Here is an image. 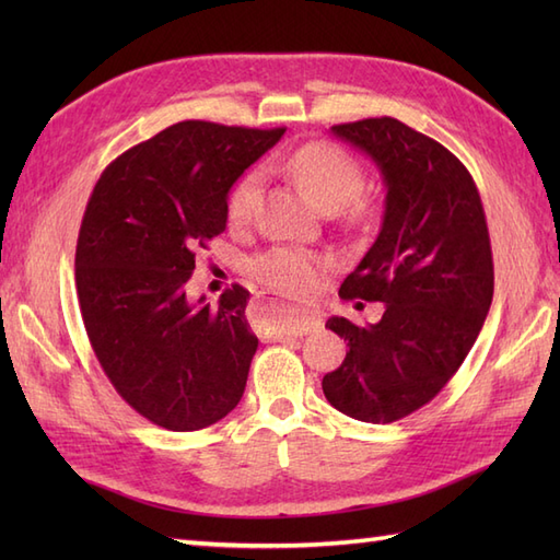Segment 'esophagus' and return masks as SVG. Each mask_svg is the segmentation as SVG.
Masks as SVG:
<instances>
[{
  "label": "esophagus",
  "instance_id": "esophagus-1",
  "mask_svg": "<svg viewBox=\"0 0 560 560\" xmlns=\"http://www.w3.org/2000/svg\"><path fill=\"white\" fill-rule=\"evenodd\" d=\"M273 305V301H269ZM323 325L315 313H293L287 317H273L269 323V335L273 339H287V337H303L307 331H315Z\"/></svg>",
  "mask_w": 560,
  "mask_h": 560
}]
</instances>
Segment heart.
I'll use <instances>...</instances> for the list:
<instances>
[{
  "instance_id": "obj_1",
  "label": "heart",
  "mask_w": 560,
  "mask_h": 560,
  "mask_svg": "<svg viewBox=\"0 0 560 560\" xmlns=\"http://www.w3.org/2000/svg\"><path fill=\"white\" fill-rule=\"evenodd\" d=\"M287 173L327 213L341 209L349 201L353 209L363 207V201L355 197L363 185L361 165L351 153L335 144L313 141V144L295 149L287 159ZM259 185V173L255 171L245 173L235 183L229 195V207H225L231 225H245L253 219ZM319 269H323V261L317 255L295 247H271L269 253L253 261V273L259 281H265L273 291L295 295V299H307L315 293L319 287Z\"/></svg>"
}]
</instances>
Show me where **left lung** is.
I'll return each mask as SVG.
<instances>
[{"label": "left lung", "mask_w": 560, "mask_h": 560, "mask_svg": "<svg viewBox=\"0 0 560 560\" xmlns=\"http://www.w3.org/2000/svg\"><path fill=\"white\" fill-rule=\"evenodd\" d=\"M331 135L363 151L385 185L383 225L339 295L385 313L368 327L327 319L349 351L323 392L355 421L392 423L431 401L477 341L493 301L489 229L469 171L435 139L395 117Z\"/></svg>", "instance_id": "8db88e82"}]
</instances>
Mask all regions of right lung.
Listing matches in <instances>:
<instances>
[{
  "label": "right lung",
  "mask_w": 560,
  "mask_h": 560,
  "mask_svg": "<svg viewBox=\"0 0 560 560\" xmlns=\"http://www.w3.org/2000/svg\"><path fill=\"white\" fill-rule=\"evenodd\" d=\"M287 129L177 122L103 171L77 243V295L101 368L129 407L199 431L241 401L257 337L243 287L187 299L195 253L225 231L229 189Z\"/></svg>",
  "instance_id": "1"
}]
</instances>
